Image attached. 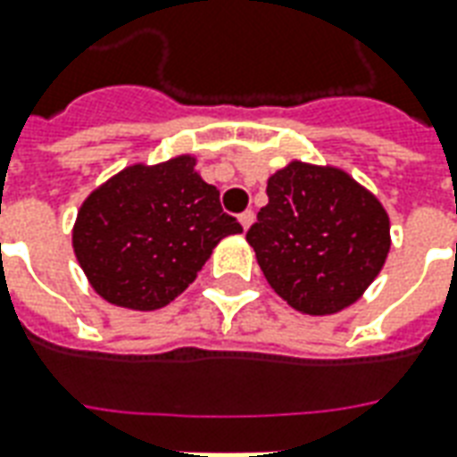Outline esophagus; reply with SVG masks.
I'll use <instances>...</instances> for the list:
<instances>
[{"label": "esophagus", "mask_w": 457, "mask_h": 457, "mask_svg": "<svg viewBox=\"0 0 457 457\" xmlns=\"http://www.w3.org/2000/svg\"><path fill=\"white\" fill-rule=\"evenodd\" d=\"M252 222H254V212H252V210H245V212L239 215V225H242V229H250Z\"/></svg>", "instance_id": "34e87169"}]
</instances>
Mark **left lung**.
I'll list each match as a JSON object with an SVG mask.
<instances>
[{"label":"left lung","mask_w":457,"mask_h":457,"mask_svg":"<svg viewBox=\"0 0 457 457\" xmlns=\"http://www.w3.org/2000/svg\"><path fill=\"white\" fill-rule=\"evenodd\" d=\"M267 197L247 242L274 292L312 317L361 299L391 250L378 197L341 168L302 161L270 175Z\"/></svg>","instance_id":"obj_1"}]
</instances>
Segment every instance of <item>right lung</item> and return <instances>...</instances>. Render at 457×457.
Listing matches in <instances>:
<instances>
[{
	"label": "right lung",
	"mask_w": 457,
	"mask_h": 457,
	"mask_svg": "<svg viewBox=\"0 0 457 457\" xmlns=\"http://www.w3.org/2000/svg\"><path fill=\"white\" fill-rule=\"evenodd\" d=\"M195 162H133L81 203L73 254L96 295L136 312L161 309L195 282L220 239L242 232Z\"/></svg>",
	"instance_id": "right-lung-1"
}]
</instances>
